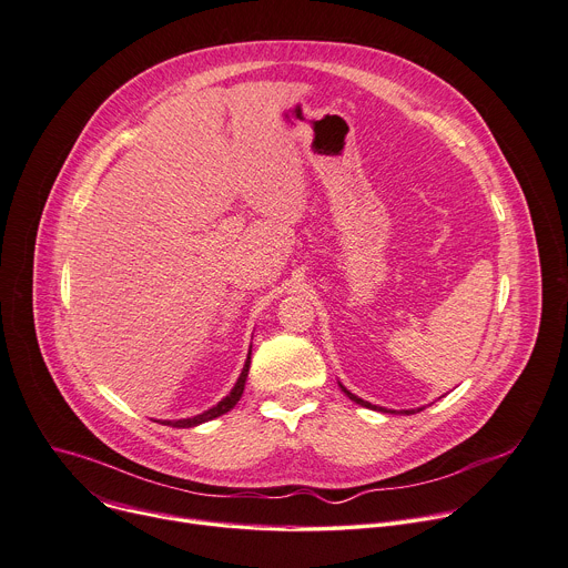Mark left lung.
<instances>
[{
    "mask_svg": "<svg viewBox=\"0 0 568 568\" xmlns=\"http://www.w3.org/2000/svg\"><path fill=\"white\" fill-rule=\"evenodd\" d=\"M341 386V390L352 399V402H356V404H361V406H365V408H372V410H382V413H397V410H388V408H382V406H372L369 402H363L361 397H356V395H352L343 384H338ZM417 410H422V408H417ZM399 413H415V410H399Z\"/></svg>",
    "mask_w": 568,
    "mask_h": 568,
    "instance_id": "1",
    "label": "left lung"
}]
</instances>
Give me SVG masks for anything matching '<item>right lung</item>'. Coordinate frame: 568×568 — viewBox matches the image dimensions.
Segmentation results:
<instances>
[{
    "label": "right lung",
    "mask_w": 568,
    "mask_h": 568,
    "mask_svg": "<svg viewBox=\"0 0 568 568\" xmlns=\"http://www.w3.org/2000/svg\"><path fill=\"white\" fill-rule=\"evenodd\" d=\"M247 369H250V354H247V358H245V365H243V369H241V374H239V379H236L234 388H232L230 395L223 397L216 406H212L210 410H205V413H201V415H194V417H186V419H164L162 424L173 426V428H192V426H199V424H203V422H210V419H214V417H219V415H225L227 410H232V408L236 406V402H239L241 395H243L245 379H247Z\"/></svg>",
    "instance_id": "1"
}]
</instances>
